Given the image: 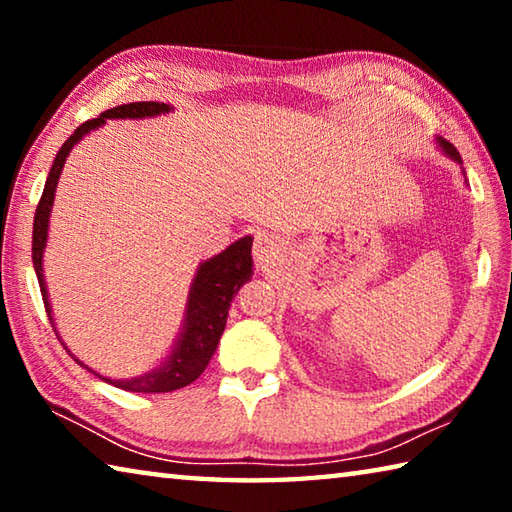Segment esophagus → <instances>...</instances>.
<instances>
[{
  "instance_id": "esophagus-1",
  "label": "esophagus",
  "mask_w": 512,
  "mask_h": 512,
  "mask_svg": "<svg viewBox=\"0 0 512 512\" xmlns=\"http://www.w3.org/2000/svg\"><path fill=\"white\" fill-rule=\"evenodd\" d=\"M282 239L275 237L273 232H257L255 237V246H253V253L262 264L273 262L275 257H280L282 253Z\"/></svg>"
}]
</instances>
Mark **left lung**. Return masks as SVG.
Wrapping results in <instances>:
<instances>
[{"label":"left lung","mask_w":512,"mask_h":512,"mask_svg":"<svg viewBox=\"0 0 512 512\" xmlns=\"http://www.w3.org/2000/svg\"><path fill=\"white\" fill-rule=\"evenodd\" d=\"M440 146H443V149H445V153L449 155V158H454L456 162H461V153H458L452 144L445 142V140H440Z\"/></svg>","instance_id":"left-lung-1"}]
</instances>
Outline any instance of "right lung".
<instances>
[{"label": "right lung", "mask_w": 512, "mask_h": 512, "mask_svg": "<svg viewBox=\"0 0 512 512\" xmlns=\"http://www.w3.org/2000/svg\"><path fill=\"white\" fill-rule=\"evenodd\" d=\"M169 110L171 106L158 101L124 103V106L101 112L97 119L85 121V124L76 128V131L67 137V142L60 146V151L56 155L54 164H51V171L47 176L45 192H42L40 203L36 207V216H33V248H31L33 268H36L42 302H45L49 323H54V320H51L45 277H42V253H45V244H47L51 203H54V192H56L60 171H63V164L67 160L69 151H72V146L79 142L85 133H90L101 124H106V119H126V117L142 119V117L162 115V112H169ZM250 248H253V239L244 237L225 248L221 255L207 259L205 264H201V268H198L196 273V280L192 284V291H189L185 332L180 336L176 350L171 352V357L164 361L160 368H155L151 372H146V375L133 377V379H106L97 375L94 370H90L88 366L85 368L94 372L97 377H101L103 381H108V384L124 388V391H131V393H171L187 384H192L194 379L201 377V372L207 368V363L212 359L216 345H219V339L225 329V320H228V309H230L232 298L237 296L241 284H246L250 273H253V257H250Z\"/></svg>", "instance_id": "1"}]
</instances>
